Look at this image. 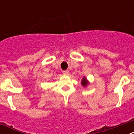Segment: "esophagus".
<instances>
[{"label": "esophagus", "instance_id": "esophagus-1", "mask_svg": "<svg viewBox=\"0 0 134 134\" xmlns=\"http://www.w3.org/2000/svg\"><path fill=\"white\" fill-rule=\"evenodd\" d=\"M63 74H65V75H69V70H65V71H63Z\"/></svg>", "mask_w": 134, "mask_h": 134}]
</instances>
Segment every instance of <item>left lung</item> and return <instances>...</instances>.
Here are the masks:
<instances>
[{"mask_svg":"<svg viewBox=\"0 0 134 134\" xmlns=\"http://www.w3.org/2000/svg\"><path fill=\"white\" fill-rule=\"evenodd\" d=\"M81 83L83 86H87V85H88V82H87V81H86V78H83V79H82Z\"/></svg>","mask_w":134,"mask_h":134,"instance_id":"obj_1","label":"left lung"}]
</instances>
